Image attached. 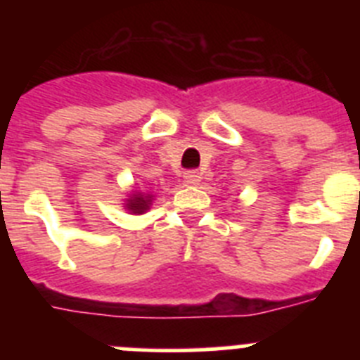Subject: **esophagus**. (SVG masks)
<instances>
[{"mask_svg":"<svg viewBox=\"0 0 360 360\" xmlns=\"http://www.w3.org/2000/svg\"><path fill=\"white\" fill-rule=\"evenodd\" d=\"M184 178H186L187 186H200V182H202V174L198 171H187Z\"/></svg>","mask_w":360,"mask_h":360,"instance_id":"34e87169","label":"esophagus"}]
</instances>
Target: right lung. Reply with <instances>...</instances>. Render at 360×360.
Segmentation results:
<instances>
[{"label": "right lung", "mask_w": 360, "mask_h": 360, "mask_svg": "<svg viewBox=\"0 0 360 360\" xmlns=\"http://www.w3.org/2000/svg\"><path fill=\"white\" fill-rule=\"evenodd\" d=\"M151 202H153V196L148 195V193H141V191H135L126 203H124V207L128 209L131 214H144L149 207H151Z\"/></svg>", "instance_id": "1"}]
</instances>
